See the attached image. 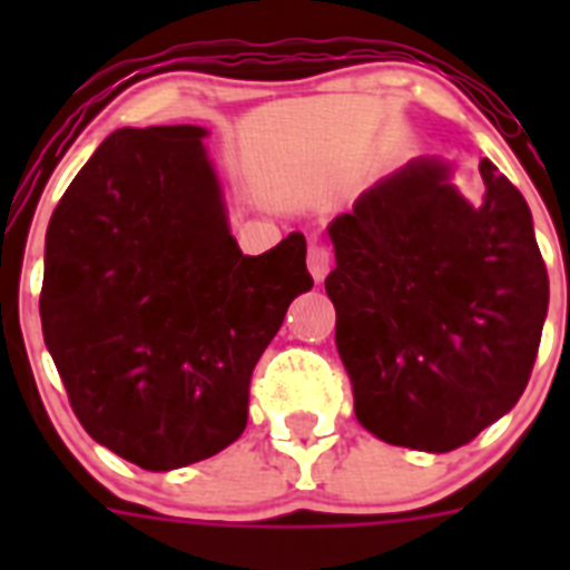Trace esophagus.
<instances>
[{
  "instance_id": "34e87169",
  "label": "esophagus",
  "mask_w": 570,
  "mask_h": 570,
  "mask_svg": "<svg viewBox=\"0 0 570 570\" xmlns=\"http://www.w3.org/2000/svg\"><path fill=\"white\" fill-rule=\"evenodd\" d=\"M331 250L322 245V242H311V248H308V271L311 276H314L316 282H322L325 276H328L331 271Z\"/></svg>"
}]
</instances>
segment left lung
Listing matches in <instances>:
<instances>
[{"label": "left lung", "mask_w": 570, "mask_h": 570, "mask_svg": "<svg viewBox=\"0 0 570 570\" xmlns=\"http://www.w3.org/2000/svg\"><path fill=\"white\" fill-rule=\"evenodd\" d=\"M473 208L416 159L336 216V351L354 414L382 442L445 454L508 414L531 380L548 271L522 194L488 159Z\"/></svg>", "instance_id": "1"}]
</instances>
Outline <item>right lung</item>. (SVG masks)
<instances>
[{
	"instance_id": "add662e5",
	"label": "right lung",
	"mask_w": 570,
	"mask_h": 570,
	"mask_svg": "<svg viewBox=\"0 0 570 570\" xmlns=\"http://www.w3.org/2000/svg\"><path fill=\"white\" fill-rule=\"evenodd\" d=\"M205 128H122L68 185L45 236L42 334L77 420L145 468L208 460L248 425L250 374L314 288L305 236L242 256Z\"/></svg>"
}]
</instances>
